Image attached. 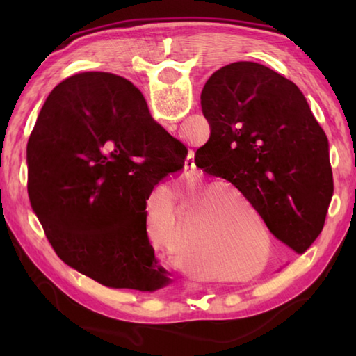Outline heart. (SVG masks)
I'll return each instance as SVG.
<instances>
[{
    "mask_svg": "<svg viewBox=\"0 0 356 356\" xmlns=\"http://www.w3.org/2000/svg\"><path fill=\"white\" fill-rule=\"evenodd\" d=\"M232 193H234V195H236V197H237L238 200H241V202L245 200V195L241 194V193L234 191V190H232ZM182 243H184V245H195V237H194V234H193V229H191L190 223H188V225L185 226V229L182 231Z\"/></svg>",
    "mask_w": 356,
    "mask_h": 356,
    "instance_id": "heart-1",
    "label": "heart"
}]
</instances>
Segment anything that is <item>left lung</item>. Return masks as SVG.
I'll return each mask as SVG.
<instances>
[{
  "label": "left lung",
  "instance_id": "left-lung-1",
  "mask_svg": "<svg viewBox=\"0 0 356 356\" xmlns=\"http://www.w3.org/2000/svg\"><path fill=\"white\" fill-rule=\"evenodd\" d=\"M200 104L211 136L195 165L236 186L286 248L306 252L323 231L334 177L303 93L269 67L240 61L211 74Z\"/></svg>",
  "mask_w": 356,
  "mask_h": 356
}]
</instances>
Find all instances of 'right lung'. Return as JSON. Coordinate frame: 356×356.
Returning a JSON list of instances; mask_svg holds the SVG:
<instances>
[{
  "label": "right lung",
  "instance_id": "1",
  "mask_svg": "<svg viewBox=\"0 0 356 356\" xmlns=\"http://www.w3.org/2000/svg\"><path fill=\"white\" fill-rule=\"evenodd\" d=\"M188 149L130 81L73 74L51 90L27 143L29 197L65 264L115 289L171 283L147 234V200Z\"/></svg>",
  "mask_w": 356,
  "mask_h": 356
}]
</instances>
